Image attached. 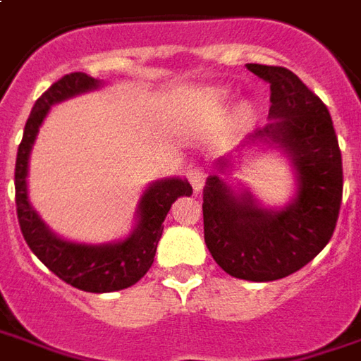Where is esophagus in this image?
<instances>
[{"mask_svg": "<svg viewBox=\"0 0 361 361\" xmlns=\"http://www.w3.org/2000/svg\"><path fill=\"white\" fill-rule=\"evenodd\" d=\"M186 176H188L190 185L195 188V192H198V190L202 188V185H204V176L207 175H204V169H200V166H190Z\"/></svg>", "mask_w": 361, "mask_h": 361, "instance_id": "esophagus-1", "label": "esophagus"}]
</instances>
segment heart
<instances>
[{"label":"heart","mask_w":361,"mask_h":361,"mask_svg":"<svg viewBox=\"0 0 361 361\" xmlns=\"http://www.w3.org/2000/svg\"><path fill=\"white\" fill-rule=\"evenodd\" d=\"M252 111V107L250 105H244V113H250Z\"/></svg>","instance_id":"1"}]
</instances>
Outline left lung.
Returning <instances> with one entry per match:
<instances>
[{
  "label": "left lung",
  "instance_id": "1",
  "mask_svg": "<svg viewBox=\"0 0 361 361\" xmlns=\"http://www.w3.org/2000/svg\"><path fill=\"white\" fill-rule=\"evenodd\" d=\"M246 69L270 83L272 105L270 123L238 149L264 145L286 154L296 192L282 209L264 207L246 186L228 185L236 152L220 157L202 190L204 243L226 274L272 282L294 274L330 243L342 204V152L330 111L296 75L258 63Z\"/></svg>",
  "mask_w": 361,
  "mask_h": 361
}]
</instances>
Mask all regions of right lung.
Masks as SVG:
<instances>
[{"mask_svg":"<svg viewBox=\"0 0 361 361\" xmlns=\"http://www.w3.org/2000/svg\"><path fill=\"white\" fill-rule=\"evenodd\" d=\"M103 81L87 73H69L53 83L31 109L23 139L17 149L16 204L21 234L31 252L49 268L55 276L85 292H117L137 284L152 266L157 244L163 234V222L178 197H190L192 186L186 178L169 176L154 180L145 188L135 212L133 231L113 243L87 244L61 238L43 222L29 200V157L39 127L49 109L67 99L97 91Z\"/></svg>","mask_w":361,"mask_h":361,"instance_id":"add662e5","label":"right lung"}]
</instances>
